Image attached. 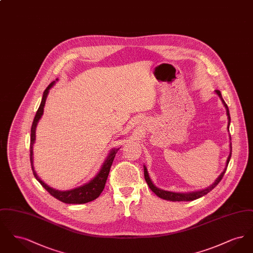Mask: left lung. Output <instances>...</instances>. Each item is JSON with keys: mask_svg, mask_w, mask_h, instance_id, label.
I'll return each mask as SVG.
<instances>
[{"mask_svg": "<svg viewBox=\"0 0 253 253\" xmlns=\"http://www.w3.org/2000/svg\"><path fill=\"white\" fill-rule=\"evenodd\" d=\"M215 93H216L218 96L221 98L222 103L224 104V106H225V108H226L227 116H228V120H229V122H228V131L229 132L230 116H229V107L227 106L226 102L224 101V99H223V97H222V95H221V92H220L219 90H215ZM229 139L231 140L230 135H229ZM229 148H230V153H229V157H228V159H227L226 168H225V169L223 170V172H222V173L217 177L216 180L214 181V183H213L212 185H211L210 187H208L207 189L202 190V191H197V192H193V193H172V192H168V191L160 190V189H158L157 187H156V186H155V184L153 183V181L151 180V178H150V176H149V173H148V170H147V168L144 166L145 180L147 182V184H148L149 188H150L154 193H156L158 197H160V198H162V199L169 200V201H193V200H195V199H197V198H200V197L204 196V195H206L207 193H210L211 191H212V189H214V188L216 187L217 185H218V183H219L220 181L222 180V178H223V176H224V174H225V172H226L227 167H228L229 159H230V157H231V143L229 145Z\"/></svg>", "mask_w": 253, "mask_h": 253, "instance_id": "8db88e82", "label": "left lung"}]
</instances>
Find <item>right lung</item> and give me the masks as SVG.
Segmentation results:
<instances>
[{
    "label": "right lung",
    "mask_w": 253,
    "mask_h": 253,
    "mask_svg": "<svg viewBox=\"0 0 253 253\" xmlns=\"http://www.w3.org/2000/svg\"><path fill=\"white\" fill-rule=\"evenodd\" d=\"M56 81H58V79ZM55 83H56L55 81L53 83H51L47 86V88L44 90L42 98V102H41L40 107L37 111L36 116H35L34 121L32 123L31 135H30V162H31V168H32L33 174L36 177L37 180L41 183V185L52 196H54L58 200H60L63 203H66V204H84L87 202L95 200L100 195V193H102V191L105 187V183H106L107 177H108L109 171H110V169L112 166V163L114 161V158L116 157V154L120 150V148L119 149H112V151L109 153V156L105 159L104 163L102 164L99 171L96 173V176L93 179H91V181H89L84 186H81L79 188L73 189L70 191H63L62 192V191H59V190H55V189L49 187L47 184H45L43 181L38 176L36 170L34 169V165H33V144L36 140L37 124H38V122L41 120V118L43 114V108H44V105H45V100H46V97L48 95L49 90L51 89V87L53 85L55 84Z\"/></svg>",
    "instance_id": "1"
}]
</instances>
